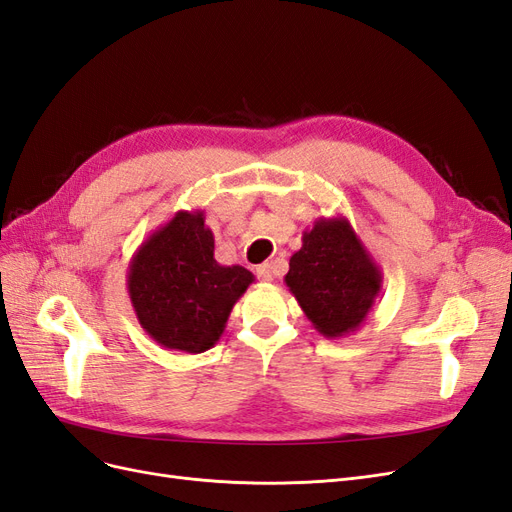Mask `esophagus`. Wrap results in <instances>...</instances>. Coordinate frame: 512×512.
I'll return each mask as SVG.
<instances>
[{"instance_id": "34e87169", "label": "esophagus", "mask_w": 512, "mask_h": 512, "mask_svg": "<svg viewBox=\"0 0 512 512\" xmlns=\"http://www.w3.org/2000/svg\"><path fill=\"white\" fill-rule=\"evenodd\" d=\"M256 275H258V280H262V282H271L273 280V267L269 265V262H262V265L256 267Z\"/></svg>"}]
</instances>
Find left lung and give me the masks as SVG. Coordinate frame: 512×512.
<instances>
[{"mask_svg":"<svg viewBox=\"0 0 512 512\" xmlns=\"http://www.w3.org/2000/svg\"><path fill=\"white\" fill-rule=\"evenodd\" d=\"M290 256L284 282L312 327L327 339L363 327L382 290V271L344 215L318 218Z\"/></svg>","mask_w":512,"mask_h":512,"instance_id":"left-lung-1","label":"left lung"}]
</instances>
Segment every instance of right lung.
I'll list each match as a JSON object with an SVG mask.
<instances>
[{"label":"right lung","mask_w":512,"mask_h":512,"mask_svg":"<svg viewBox=\"0 0 512 512\" xmlns=\"http://www.w3.org/2000/svg\"><path fill=\"white\" fill-rule=\"evenodd\" d=\"M205 211H177L138 245L128 294L138 324L162 348L200 354L220 342L232 307L254 275L213 258Z\"/></svg>","instance_id":"right-lung-1"}]
</instances>
